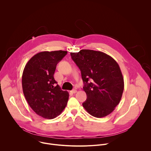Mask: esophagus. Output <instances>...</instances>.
I'll return each mask as SVG.
<instances>
[{
	"mask_svg": "<svg viewBox=\"0 0 151 151\" xmlns=\"http://www.w3.org/2000/svg\"><path fill=\"white\" fill-rule=\"evenodd\" d=\"M70 92H71L72 93H73V94H75V93H76L77 92V90H75V89H73V90H72Z\"/></svg>",
	"mask_w": 151,
	"mask_h": 151,
	"instance_id": "34e87169",
	"label": "esophagus"
}]
</instances>
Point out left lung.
<instances>
[{
    "label": "left lung",
    "instance_id": "obj_1",
    "mask_svg": "<svg viewBox=\"0 0 151 151\" xmlns=\"http://www.w3.org/2000/svg\"><path fill=\"white\" fill-rule=\"evenodd\" d=\"M70 55L81 70L87 96L83 107L96 118L109 115L119 104L124 88L118 64L110 55L91 50L71 52Z\"/></svg>",
    "mask_w": 151,
    "mask_h": 151
}]
</instances>
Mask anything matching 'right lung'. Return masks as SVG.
I'll return each instance as SVG.
<instances>
[{"label": "right lung", "mask_w": 151, "mask_h": 151, "mask_svg": "<svg viewBox=\"0 0 151 151\" xmlns=\"http://www.w3.org/2000/svg\"><path fill=\"white\" fill-rule=\"evenodd\" d=\"M66 51H43L33 56L22 75L25 98L33 111L45 119H54L65 108L69 93L61 90L54 74L56 66L67 54Z\"/></svg>", "instance_id": "add662e5"}]
</instances>
